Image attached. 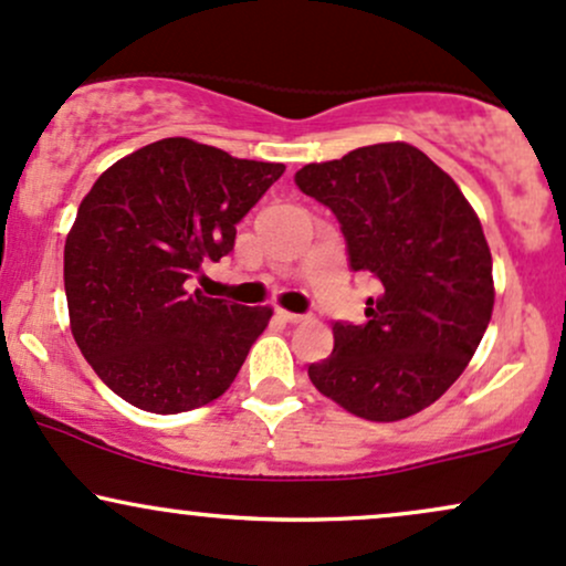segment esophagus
I'll use <instances>...</instances> for the list:
<instances>
[{"label": "esophagus", "mask_w": 566, "mask_h": 566, "mask_svg": "<svg viewBox=\"0 0 566 566\" xmlns=\"http://www.w3.org/2000/svg\"><path fill=\"white\" fill-rule=\"evenodd\" d=\"M277 317H281V321H285V323H302L304 321V315L289 313V310H277Z\"/></svg>", "instance_id": "1"}]
</instances>
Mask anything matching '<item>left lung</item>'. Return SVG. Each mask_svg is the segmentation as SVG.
Listing matches in <instances>:
<instances>
[{"mask_svg": "<svg viewBox=\"0 0 566 566\" xmlns=\"http://www.w3.org/2000/svg\"><path fill=\"white\" fill-rule=\"evenodd\" d=\"M296 187L339 221L353 272L379 296L366 323L334 321V353L307 374L355 417L396 422L430 406L473 358L492 317V253L465 195L411 144L304 165Z\"/></svg>", "mask_w": 566, "mask_h": 566, "instance_id": "obj_1", "label": "left lung"}]
</instances>
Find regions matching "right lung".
I'll return each mask as SVG.
<instances>
[{"label": "right lung", "instance_id": "add662e5", "mask_svg": "<svg viewBox=\"0 0 566 566\" xmlns=\"http://www.w3.org/2000/svg\"><path fill=\"white\" fill-rule=\"evenodd\" d=\"M283 163L238 160L192 138H163L98 176L63 249L72 334L101 382L155 415L219 398L270 307L187 291L234 249L245 213Z\"/></svg>", "mask_w": 566, "mask_h": 566}]
</instances>
